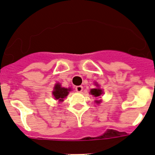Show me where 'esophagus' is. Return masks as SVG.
<instances>
[{"mask_svg":"<svg viewBox=\"0 0 155 155\" xmlns=\"http://www.w3.org/2000/svg\"><path fill=\"white\" fill-rule=\"evenodd\" d=\"M75 89H76V91L81 92L82 91V89H83V87L82 85H78V86L75 87Z\"/></svg>","mask_w":155,"mask_h":155,"instance_id":"1","label":"esophagus"}]
</instances>
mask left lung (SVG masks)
I'll return each mask as SVG.
<instances>
[{
  "label": "left lung",
  "instance_id": "8db88e82",
  "mask_svg": "<svg viewBox=\"0 0 155 155\" xmlns=\"http://www.w3.org/2000/svg\"><path fill=\"white\" fill-rule=\"evenodd\" d=\"M102 90H101V89H100V88H93V89H91V92L90 93L92 95H94V97H99V96H101V94H102ZM101 102V101H96V103H100Z\"/></svg>",
  "mask_w": 155,
  "mask_h": 155
}]
</instances>
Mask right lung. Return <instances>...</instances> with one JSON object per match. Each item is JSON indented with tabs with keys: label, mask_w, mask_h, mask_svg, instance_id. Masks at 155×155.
<instances>
[{
	"label": "right lung",
	"mask_w": 155,
	"mask_h": 155,
	"mask_svg": "<svg viewBox=\"0 0 155 155\" xmlns=\"http://www.w3.org/2000/svg\"><path fill=\"white\" fill-rule=\"evenodd\" d=\"M70 91V88L62 87L61 86V85L56 84L55 86L54 87V91H52V94L56 100L61 102V101H64V98H65L68 96Z\"/></svg>",
	"instance_id": "1"
}]
</instances>
